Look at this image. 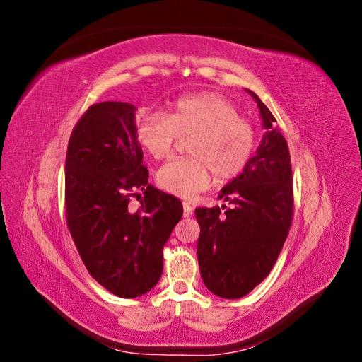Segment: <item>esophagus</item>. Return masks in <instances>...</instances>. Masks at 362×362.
Masks as SVG:
<instances>
[{"label":"esophagus","instance_id":"34e87169","mask_svg":"<svg viewBox=\"0 0 362 362\" xmlns=\"http://www.w3.org/2000/svg\"><path fill=\"white\" fill-rule=\"evenodd\" d=\"M182 208H184V217H189L193 213V206L189 202H182Z\"/></svg>","mask_w":362,"mask_h":362}]
</instances>
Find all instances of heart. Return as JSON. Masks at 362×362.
Segmentation results:
<instances>
[{
  "instance_id": "1",
  "label": "heart",
  "mask_w": 362,
  "mask_h": 362,
  "mask_svg": "<svg viewBox=\"0 0 362 362\" xmlns=\"http://www.w3.org/2000/svg\"><path fill=\"white\" fill-rule=\"evenodd\" d=\"M187 136L190 156L170 160L157 172L161 187L181 198L205 190L211 173L218 184L238 177L257 146L255 127L233 101L214 92L180 96L168 115L146 112L136 124L139 145L156 160L169 157L180 137Z\"/></svg>"
}]
</instances>
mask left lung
<instances>
[{
  "label": "left lung",
  "instance_id": "1",
  "mask_svg": "<svg viewBox=\"0 0 362 362\" xmlns=\"http://www.w3.org/2000/svg\"><path fill=\"white\" fill-rule=\"evenodd\" d=\"M254 98L262 125L257 154L243 172L221 190L218 199L231 208H196L201 226L198 261L206 288L218 298L238 299L264 281L286 243L293 218V173L287 140L276 119Z\"/></svg>",
  "mask_w": 362,
  "mask_h": 362
}]
</instances>
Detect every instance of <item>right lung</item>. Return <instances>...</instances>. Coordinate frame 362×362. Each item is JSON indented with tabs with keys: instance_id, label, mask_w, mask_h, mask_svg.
Instances as JSON below:
<instances>
[{
	"instance_id": "obj_1",
	"label": "right lung",
	"mask_w": 362,
	"mask_h": 362,
	"mask_svg": "<svg viewBox=\"0 0 362 362\" xmlns=\"http://www.w3.org/2000/svg\"><path fill=\"white\" fill-rule=\"evenodd\" d=\"M141 161L133 104H93L72 129L64 168L69 233L92 278L125 299L156 287L163 247L182 217L181 201L148 184ZM134 195L139 209L129 205Z\"/></svg>"
}]
</instances>
